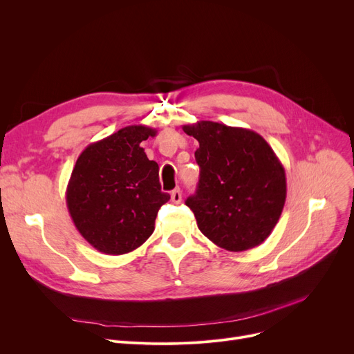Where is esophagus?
<instances>
[{"label":"esophagus","mask_w":354,"mask_h":354,"mask_svg":"<svg viewBox=\"0 0 354 354\" xmlns=\"http://www.w3.org/2000/svg\"><path fill=\"white\" fill-rule=\"evenodd\" d=\"M171 198H172V202L180 203V201H182V191H180V188L174 189L172 194H171Z\"/></svg>","instance_id":"34e87169"}]
</instances>
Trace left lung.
<instances>
[{"instance_id": "obj_1", "label": "left lung", "mask_w": 354, "mask_h": 354, "mask_svg": "<svg viewBox=\"0 0 354 354\" xmlns=\"http://www.w3.org/2000/svg\"><path fill=\"white\" fill-rule=\"evenodd\" d=\"M182 129L199 142L198 189L185 202L199 231L227 251L263 244L287 196L284 166L271 146L254 130L209 120Z\"/></svg>"}]
</instances>
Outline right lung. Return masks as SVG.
Instances as JSON below:
<instances>
[{
  "label": "right lung",
  "mask_w": 354,
  "mask_h": 354,
  "mask_svg": "<svg viewBox=\"0 0 354 354\" xmlns=\"http://www.w3.org/2000/svg\"><path fill=\"white\" fill-rule=\"evenodd\" d=\"M158 130L126 126L90 143L77 158L66 202L77 231L97 251L122 255L139 248L155 230L159 208L171 199L160 191L159 166L140 143Z\"/></svg>",
  "instance_id": "obj_1"
}]
</instances>
